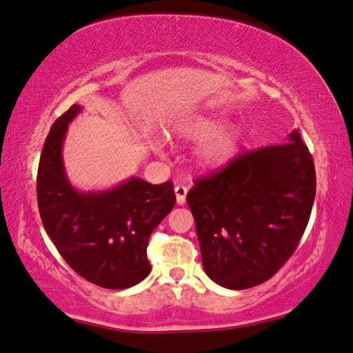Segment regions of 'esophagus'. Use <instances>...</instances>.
<instances>
[{"mask_svg":"<svg viewBox=\"0 0 353 353\" xmlns=\"http://www.w3.org/2000/svg\"><path fill=\"white\" fill-rule=\"evenodd\" d=\"M174 193H176V202H177V205H183V204H185V199H187L188 188L183 187V185H176Z\"/></svg>","mask_w":353,"mask_h":353,"instance_id":"esophagus-1","label":"esophagus"}]
</instances>
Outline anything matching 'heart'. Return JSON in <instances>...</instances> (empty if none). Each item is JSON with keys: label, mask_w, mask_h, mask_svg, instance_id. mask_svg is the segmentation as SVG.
<instances>
[{"label": "heart", "mask_w": 353, "mask_h": 353, "mask_svg": "<svg viewBox=\"0 0 353 353\" xmlns=\"http://www.w3.org/2000/svg\"><path fill=\"white\" fill-rule=\"evenodd\" d=\"M223 115H201L185 118L176 126V135L183 141L201 143L193 154V165L205 172L219 171L230 165L240 154L244 132L240 126L225 128ZM162 148V141H155Z\"/></svg>", "instance_id": "b5f03b06"}]
</instances>
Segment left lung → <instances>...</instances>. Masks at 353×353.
Returning a JSON list of instances; mask_svg holds the SVG:
<instances>
[{
    "label": "left lung",
    "mask_w": 353,
    "mask_h": 353,
    "mask_svg": "<svg viewBox=\"0 0 353 353\" xmlns=\"http://www.w3.org/2000/svg\"><path fill=\"white\" fill-rule=\"evenodd\" d=\"M316 194L312 155L297 129L283 145L243 154L187 194L202 266L229 290L271 279L294 252Z\"/></svg>",
    "instance_id": "obj_1"
}]
</instances>
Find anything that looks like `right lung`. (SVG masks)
Wrapping results in <instances>:
<instances>
[{
  "label": "right lung",
  "mask_w": 353,
  "mask_h": 353,
  "mask_svg": "<svg viewBox=\"0 0 353 353\" xmlns=\"http://www.w3.org/2000/svg\"><path fill=\"white\" fill-rule=\"evenodd\" d=\"M81 112V105H71L45 140L37 172L41 223L81 277L103 288H130L151 272L146 248L176 204L172 182L152 185L132 176L109 190H77L65 170L62 146Z\"/></svg>",
  "instance_id": "1"
}]
</instances>
